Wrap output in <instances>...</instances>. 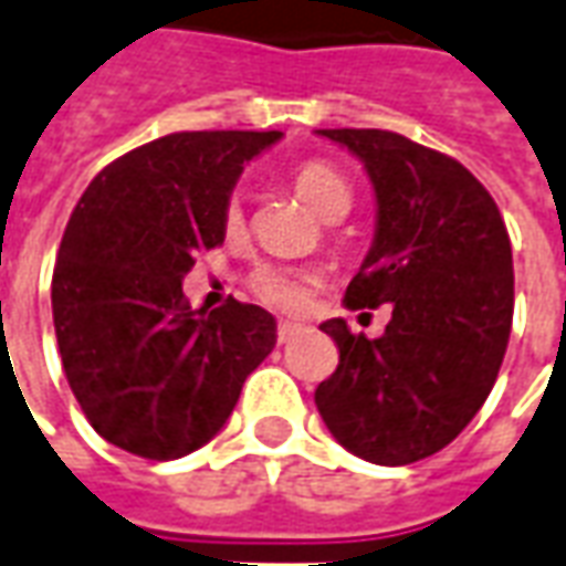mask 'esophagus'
Here are the masks:
<instances>
[{
  "label": "esophagus",
  "mask_w": 566,
  "mask_h": 566,
  "mask_svg": "<svg viewBox=\"0 0 566 566\" xmlns=\"http://www.w3.org/2000/svg\"><path fill=\"white\" fill-rule=\"evenodd\" d=\"M300 334V324L294 322H279V343H287Z\"/></svg>",
  "instance_id": "esophagus-1"
}]
</instances>
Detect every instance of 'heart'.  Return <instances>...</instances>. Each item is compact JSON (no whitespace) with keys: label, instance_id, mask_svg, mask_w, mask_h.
Segmentation results:
<instances>
[{"label":"heart","instance_id":"heart-1","mask_svg":"<svg viewBox=\"0 0 566 566\" xmlns=\"http://www.w3.org/2000/svg\"><path fill=\"white\" fill-rule=\"evenodd\" d=\"M294 189L300 199L310 205L312 211L318 217H334L339 211H349L352 205V187L349 180L327 161H303L294 171ZM229 229H235L242 223V205L239 196H232L227 201V211H223ZM315 284L318 279L306 270H291V266H256L248 275V287L256 300H263L266 306L284 312H300L315 294Z\"/></svg>","mask_w":566,"mask_h":566}]
</instances>
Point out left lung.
Returning <instances> with one entry per match:
<instances>
[{"mask_svg": "<svg viewBox=\"0 0 566 566\" xmlns=\"http://www.w3.org/2000/svg\"><path fill=\"white\" fill-rule=\"evenodd\" d=\"M365 161L377 232L346 287L349 310L392 303L386 334L322 324L339 365L315 389L324 426L377 465L426 460L469 426L503 365L515 275L512 242L490 192L438 149L379 128H324Z\"/></svg>", "mask_w": 566, "mask_h": 566, "instance_id": "obj_1", "label": "left lung"}]
</instances>
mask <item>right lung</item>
<instances>
[{
  "mask_svg": "<svg viewBox=\"0 0 566 566\" xmlns=\"http://www.w3.org/2000/svg\"><path fill=\"white\" fill-rule=\"evenodd\" d=\"M279 132H177L82 192L51 279L63 374L94 432L144 460L208 444L275 346L270 312L192 310L184 275L223 244L229 192Z\"/></svg>",
  "mask_w": 566,
  "mask_h": 566,
  "instance_id": "add662e5",
  "label": "right lung"
}]
</instances>
